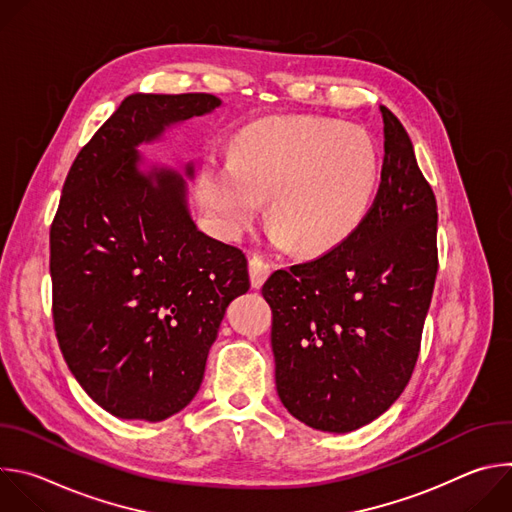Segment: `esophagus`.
Masks as SVG:
<instances>
[{
  "label": "esophagus",
  "instance_id": "obj_1",
  "mask_svg": "<svg viewBox=\"0 0 512 512\" xmlns=\"http://www.w3.org/2000/svg\"><path fill=\"white\" fill-rule=\"evenodd\" d=\"M249 273H251V285L259 289L271 273V263L265 261L263 257H259V255H253L249 259Z\"/></svg>",
  "mask_w": 512,
  "mask_h": 512
}]
</instances>
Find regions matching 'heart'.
<instances>
[{"label": "heart", "instance_id": "1", "mask_svg": "<svg viewBox=\"0 0 512 512\" xmlns=\"http://www.w3.org/2000/svg\"><path fill=\"white\" fill-rule=\"evenodd\" d=\"M379 176V152L367 131L298 117L251 129L233 162L210 168L204 194L229 235L249 229L269 198L273 243L324 253L367 218Z\"/></svg>", "mask_w": 512, "mask_h": 512}]
</instances>
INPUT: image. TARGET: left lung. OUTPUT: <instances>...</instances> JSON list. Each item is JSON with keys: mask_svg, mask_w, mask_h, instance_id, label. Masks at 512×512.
Here are the masks:
<instances>
[{"mask_svg": "<svg viewBox=\"0 0 512 512\" xmlns=\"http://www.w3.org/2000/svg\"><path fill=\"white\" fill-rule=\"evenodd\" d=\"M383 113L377 198L360 227L318 259L279 269L261 294L273 312L275 387L302 423L348 433L407 387L437 275V204L401 121Z\"/></svg>", "mask_w": 512, "mask_h": 512, "instance_id": "1", "label": "left lung"}]
</instances>
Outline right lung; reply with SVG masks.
<instances>
[{"mask_svg":"<svg viewBox=\"0 0 512 512\" xmlns=\"http://www.w3.org/2000/svg\"><path fill=\"white\" fill-rule=\"evenodd\" d=\"M218 105L208 93L127 97L62 186L50 227L58 346L121 419L162 421L194 399L227 306L251 285L245 253L196 229L184 178L139 170V143Z\"/></svg>","mask_w":512,"mask_h":512,"instance_id":"1","label":"right lung"}]
</instances>
